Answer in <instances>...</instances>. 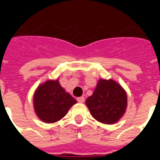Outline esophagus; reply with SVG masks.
<instances>
[{
	"mask_svg": "<svg viewBox=\"0 0 160 160\" xmlns=\"http://www.w3.org/2000/svg\"><path fill=\"white\" fill-rule=\"evenodd\" d=\"M84 97H78L77 98V102H80V103H83L84 102Z\"/></svg>",
	"mask_w": 160,
	"mask_h": 160,
	"instance_id": "34e87169",
	"label": "esophagus"
}]
</instances>
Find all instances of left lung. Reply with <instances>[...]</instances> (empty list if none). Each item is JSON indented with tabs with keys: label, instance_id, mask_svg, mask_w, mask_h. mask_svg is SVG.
I'll return each instance as SVG.
<instances>
[{
	"label": "left lung",
	"instance_id": "8db88e82",
	"mask_svg": "<svg viewBox=\"0 0 160 160\" xmlns=\"http://www.w3.org/2000/svg\"><path fill=\"white\" fill-rule=\"evenodd\" d=\"M92 116L97 121L112 125L126 113L127 94L125 89L112 79L101 78L93 93L85 102Z\"/></svg>",
	"mask_w": 160,
	"mask_h": 160
}]
</instances>
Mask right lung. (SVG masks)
Masks as SVG:
<instances>
[{
    "instance_id": "1",
    "label": "right lung",
    "mask_w": 160,
    "mask_h": 160,
    "mask_svg": "<svg viewBox=\"0 0 160 160\" xmlns=\"http://www.w3.org/2000/svg\"><path fill=\"white\" fill-rule=\"evenodd\" d=\"M77 101L60 85L58 78L48 80L34 91L33 105L38 118L44 123H55L68 112Z\"/></svg>"
}]
</instances>
